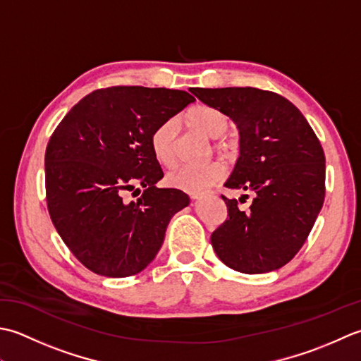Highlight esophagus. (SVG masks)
Returning <instances> with one entry per match:
<instances>
[{
	"label": "esophagus",
	"mask_w": 361,
	"mask_h": 361,
	"mask_svg": "<svg viewBox=\"0 0 361 361\" xmlns=\"http://www.w3.org/2000/svg\"><path fill=\"white\" fill-rule=\"evenodd\" d=\"M188 195L191 200H201V197H204L207 193H205V191H193V193H188Z\"/></svg>",
	"instance_id": "obj_1"
}]
</instances>
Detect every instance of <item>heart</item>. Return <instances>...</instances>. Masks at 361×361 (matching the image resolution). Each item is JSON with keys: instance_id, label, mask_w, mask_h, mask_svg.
<instances>
[{"instance_id": "heart-1", "label": "heart", "mask_w": 361, "mask_h": 361, "mask_svg": "<svg viewBox=\"0 0 361 361\" xmlns=\"http://www.w3.org/2000/svg\"><path fill=\"white\" fill-rule=\"evenodd\" d=\"M185 121L191 129L201 132L205 137L216 138L215 149L219 152H231L233 145L223 135L231 128V120L221 109L209 104H196L185 112ZM151 149L159 164L173 166L178 159L176 143H178V124L174 120H166L154 128L149 137ZM226 166L221 161H210L201 166H180L168 173L166 183L173 188L183 191H201L213 182L223 179Z\"/></svg>"}]
</instances>
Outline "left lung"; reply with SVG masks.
Listing matches in <instances>:
<instances>
[{"label":"left lung","instance_id":"1","mask_svg":"<svg viewBox=\"0 0 361 361\" xmlns=\"http://www.w3.org/2000/svg\"><path fill=\"white\" fill-rule=\"evenodd\" d=\"M240 129V157L224 187L252 191L247 210L227 200L212 233L216 255L246 274L282 268L302 247L326 196V157L318 137L286 98L254 87L191 88ZM249 195H243L247 197Z\"/></svg>","mask_w":361,"mask_h":361}]
</instances>
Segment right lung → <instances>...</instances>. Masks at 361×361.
Listing matches in <instances>:
<instances>
[{"mask_svg": "<svg viewBox=\"0 0 361 361\" xmlns=\"http://www.w3.org/2000/svg\"><path fill=\"white\" fill-rule=\"evenodd\" d=\"M195 101L170 88H98L51 135L45 154L51 221L94 274L129 277L143 271L157 255L174 213L188 205L183 191L156 187L164 171L149 137ZM137 185L142 196L128 202L126 193Z\"/></svg>", "mask_w": 361, "mask_h": 361, "instance_id": "1", "label": "right lung"}]
</instances>
